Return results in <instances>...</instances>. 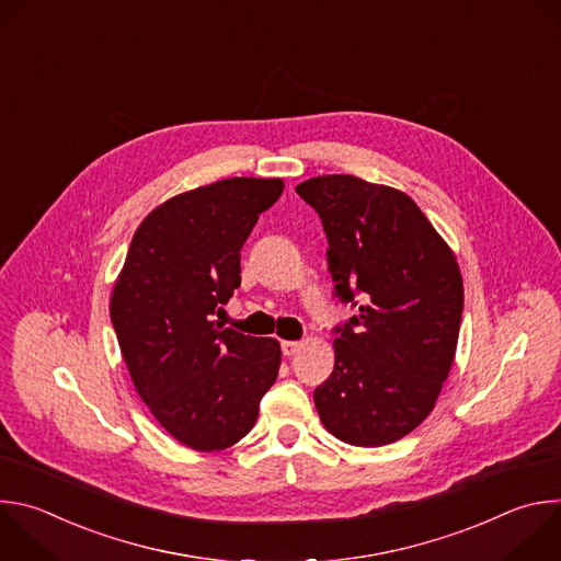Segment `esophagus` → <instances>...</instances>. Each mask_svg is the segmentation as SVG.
Masks as SVG:
<instances>
[{"label": "esophagus", "instance_id": "1", "mask_svg": "<svg viewBox=\"0 0 561 561\" xmlns=\"http://www.w3.org/2000/svg\"><path fill=\"white\" fill-rule=\"evenodd\" d=\"M301 348V342H282V353L286 357H293Z\"/></svg>", "mask_w": 561, "mask_h": 561}]
</instances>
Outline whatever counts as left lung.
I'll use <instances>...</instances> for the list:
<instances>
[{"instance_id": "left-lung-1", "label": "left lung", "mask_w": 561, "mask_h": 561, "mask_svg": "<svg viewBox=\"0 0 561 561\" xmlns=\"http://www.w3.org/2000/svg\"><path fill=\"white\" fill-rule=\"evenodd\" d=\"M329 239L335 368L314 388L322 424L353 446L392 444L433 411L457 348L463 286L453 251L404 193L353 175L301 182Z\"/></svg>"}]
</instances>
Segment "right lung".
I'll return each mask as SVG.
<instances>
[{"label": "right lung", "mask_w": 561, "mask_h": 561, "mask_svg": "<svg viewBox=\"0 0 561 561\" xmlns=\"http://www.w3.org/2000/svg\"><path fill=\"white\" fill-rule=\"evenodd\" d=\"M282 191V180L232 178L164 202L135 230L113 288L111 322L133 383L188 448L242 439L277 379V340L213 317L242 284L239 251Z\"/></svg>", "instance_id": "1"}]
</instances>
